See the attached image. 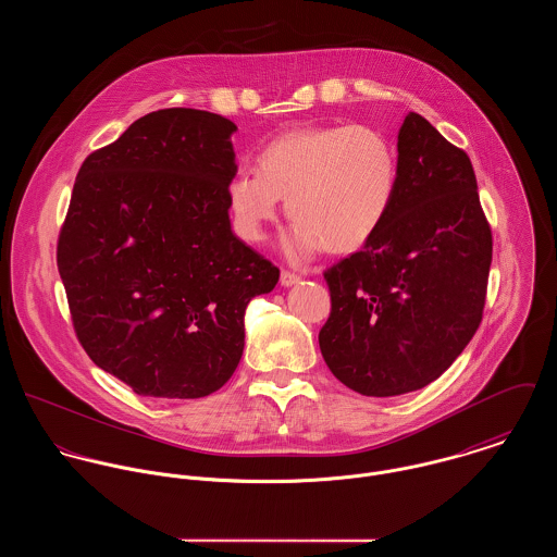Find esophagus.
<instances>
[{
  "label": "esophagus",
  "instance_id": "obj_1",
  "mask_svg": "<svg viewBox=\"0 0 557 557\" xmlns=\"http://www.w3.org/2000/svg\"><path fill=\"white\" fill-rule=\"evenodd\" d=\"M298 283H300V276H298V274L287 272V270L281 272V285H283V287H292V285H298Z\"/></svg>",
  "mask_w": 557,
  "mask_h": 557
}]
</instances>
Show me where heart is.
I'll return each instance as SVG.
<instances>
[{
  "label": "heart",
  "mask_w": 557,
  "mask_h": 557,
  "mask_svg": "<svg viewBox=\"0 0 557 557\" xmlns=\"http://www.w3.org/2000/svg\"><path fill=\"white\" fill-rule=\"evenodd\" d=\"M397 154L364 124L318 126L281 135L257 154V171L227 182V206L238 236L261 242L285 197L294 221L285 255L307 261L323 246L354 252L377 234L397 193Z\"/></svg>",
  "instance_id": "obj_1"
}]
</instances>
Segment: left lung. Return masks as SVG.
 Masks as SVG:
<instances>
[{"mask_svg": "<svg viewBox=\"0 0 557 557\" xmlns=\"http://www.w3.org/2000/svg\"><path fill=\"white\" fill-rule=\"evenodd\" d=\"M397 150L386 221L323 274L321 356L364 397L420 391L457 360L480 325L493 255L468 154L418 113L405 115Z\"/></svg>", "mask_w": 557, "mask_h": 557, "instance_id": "8db88e82", "label": "left lung"}]
</instances>
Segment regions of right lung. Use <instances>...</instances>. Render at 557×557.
<instances>
[{
	"instance_id": "obj_1",
	"label": "right lung",
	"mask_w": 557,
	"mask_h": 557,
	"mask_svg": "<svg viewBox=\"0 0 557 557\" xmlns=\"http://www.w3.org/2000/svg\"><path fill=\"white\" fill-rule=\"evenodd\" d=\"M223 115L162 109L81 164L58 270L83 349L133 393L201 398L244 351V311L278 268L232 232Z\"/></svg>"
}]
</instances>
